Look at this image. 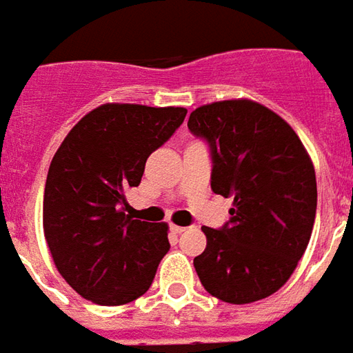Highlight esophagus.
Returning a JSON list of instances; mask_svg holds the SVG:
<instances>
[{
  "label": "esophagus",
  "instance_id": "34e87169",
  "mask_svg": "<svg viewBox=\"0 0 353 353\" xmlns=\"http://www.w3.org/2000/svg\"><path fill=\"white\" fill-rule=\"evenodd\" d=\"M171 231H172V233H174V235H181V233H184V231H186V227L171 225Z\"/></svg>",
  "mask_w": 353,
  "mask_h": 353
}]
</instances>
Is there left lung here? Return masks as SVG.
<instances>
[{
  "label": "left lung",
  "instance_id": "obj_1",
  "mask_svg": "<svg viewBox=\"0 0 353 353\" xmlns=\"http://www.w3.org/2000/svg\"><path fill=\"white\" fill-rule=\"evenodd\" d=\"M188 130L212 157V190L233 196L229 221L202 227L208 245L194 259L205 292L252 303L280 290L303 256L316 214L313 163L292 126L252 101L196 108Z\"/></svg>",
  "mask_w": 353,
  "mask_h": 353
}]
</instances>
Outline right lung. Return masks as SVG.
Returning <instances> with one entry per match:
<instances>
[{
  "label": "right lung",
  "mask_w": 353,
  "mask_h": 353,
  "mask_svg": "<svg viewBox=\"0 0 353 353\" xmlns=\"http://www.w3.org/2000/svg\"><path fill=\"white\" fill-rule=\"evenodd\" d=\"M186 108L103 105L72 128L50 163L44 237L56 268L81 297L124 305L148 292L169 252L165 223L126 214L148 157L179 130Z\"/></svg>",
  "instance_id": "1"
}]
</instances>
